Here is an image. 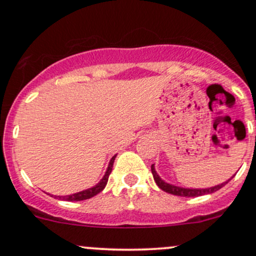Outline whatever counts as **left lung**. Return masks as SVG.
I'll use <instances>...</instances> for the list:
<instances>
[{"instance_id":"obj_1","label":"left lung","mask_w":256,"mask_h":256,"mask_svg":"<svg viewBox=\"0 0 256 256\" xmlns=\"http://www.w3.org/2000/svg\"><path fill=\"white\" fill-rule=\"evenodd\" d=\"M152 177H154L155 183L158 184V186L160 188L161 190H164V192L168 194H172V195H176V196H183V198H196V196L212 194L214 192H216V190H219L220 188L224 186L228 180H231V179H228V180L225 182V183L216 185V186H212V188H207V189H188V188L176 186V185L166 183L165 180H162V179L160 178V176L156 173V171H155L154 165H152Z\"/></svg>"}]
</instances>
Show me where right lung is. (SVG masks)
I'll return each mask as SVG.
<instances>
[{
	"instance_id": "obj_1",
	"label": "right lung",
	"mask_w": 256,
	"mask_h": 256,
	"mask_svg": "<svg viewBox=\"0 0 256 256\" xmlns=\"http://www.w3.org/2000/svg\"><path fill=\"white\" fill-rule=\"evenodd\" d=\"M116 155H114L113 158H110V165H108V168L107 171H106L104 178L101 179V180L98 182V184L95 185V186L90 188V189H86V190H83V192H79L77 194H72V195H68V196H58V198H62L64 201H83V200H88V198H94L95 195H98V192H101L102 190L104 189V186L107 185V182H108V177H110V172H112V168H113V164H114V160H116Z\"/></svg>"
}]
</instances>
